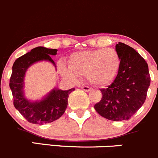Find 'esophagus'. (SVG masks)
I'll return each mask as SVG.
<instances>
[{
	"label": "esophagus",
	"instance_id": "esophagus-1",
	"mask_svg": "<svg viewBox=\"0 0 158 158\" xmlns=\"http://www.w3.org/2000/svg\"><path fill=\"white\" fill-rule=\"evenodd\" d=\"M81 89L86 92H88L90 90V88L89 87H87V86H82V87H81Z\"/></svg>",
	"mask_w": 158,
	"mask_h": 158
}]
</instances>
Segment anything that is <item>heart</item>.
<instances>
[{"label":"heart","mask_w":158,"mask_h":158,"mask_svg":"<svg viewBox=\"0 0 158 158\" xmlns=\"http://www.w3.org/2000/svg\"><path fill=\"white\" fill-rule=\"evenodd\" d=\"M121 66L120 54L113 48H100L80 51L70 57L69 66L61 64L59 71L65 78L76 81L80 76H87L89 82L96 87L111 84Z\"/></svg>","instance_id":"obj_1"}]
</instances>
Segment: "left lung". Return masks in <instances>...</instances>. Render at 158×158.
Returning a JSON list of instances; mask_svg holds the SVG:
<instances>
[{
    "mask_svg": "<svg viewBox=\"0 0 158 158\" xmlns=\"http://www.w3.org/2000/svg\"><path fill=\"white\" fill-rule=\"evenodd\" d=\"M116 51L121 59V69L110 85L101 89L103 97L94 109L106 119L125 121L144 103L151 77L148 64L134 48L119 42Z\"/></svg>",
    "mask_w": 158,
    "mask_h": 158,
    "instance_id": "left-lung-1",
    "label": "left lung"
}]
</instances>
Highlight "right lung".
<instances>
[{
	"instance_id": "add662e5",
	"label": "right lung",
	"mask_w": 158,
	"mask_h": 158,
	"mask_svg": "<svg viewBox=\"0 0 158 158\" xmlns=\"http://www.w3.org/2000/svg\"><path fill=\"white\" fill-rule=\"evenodd\" d=\"M57 49L37 47L30 52L18 57L12 67L10 88L14 98L15 108L27 120L35 124L51 123L60 118L64 113L69 94L75 89L67 90L54 87L44 98L37 101L27 99L24 93V77L28 68L39 61H48L57 69L51 56L57 54Z\"/></svg>"
}]
</instances>
